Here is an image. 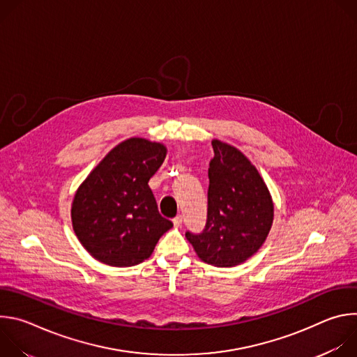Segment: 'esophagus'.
Instances as JSON below:
<instances>
[{
    "label": "esophagus",
    "instance_id": "obj_1",
    "mask_svg": "<svg viewBox=\"0 0 357 357\" xmlns=\"http://www.w3.org/2000/svg\"><path fill=\"white\" fill-rule=\"evenodd\" d=\"M172 222H174V225H175L176 227H179V226H182V222H183V216H182V215H178V216H176V218H175Z\"/></svg>",
    "mask_w": 357,
    "mask_h": 357
}]
</instances>
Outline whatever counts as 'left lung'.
Wrapping results in <instances>:
<instances>
[{"instance_id":"1","label":"left lung","mask_w":357,"mask_h":357,"mask_svg":"<svg viewBox=\"0 0 357 357\" xmlns=\"http://www.w3.org/2000/svg\"><path fill=\"white\" fill-rule=\"evenodd\" d=\"M209 164L208 219L202 233L186 231L197 257L216 267L244 263L266 241L274 203L267 185L237 148L212 141Z\"/></svg>"}]
</instances>
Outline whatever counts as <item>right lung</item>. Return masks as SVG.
Instances as JSON below:
<instances>
[{
    "label": "right lung",
    "instance_id": "1",
    "mask_svg": "<svg viewBox=\"0 0 357 357\" xmlns=\"http://www.w3.org/2000/svg\"><path fill=\"white\" fill-rule=\"evenodd\" d=\"M165 157L164 144L128 138L79 186L72 203V225L91 257L113 267L137 266L174 226L160 215L148 186Z\"/></svg>",
    "mask_w": 357,
    "mask_h": 357
}]
</instances>
